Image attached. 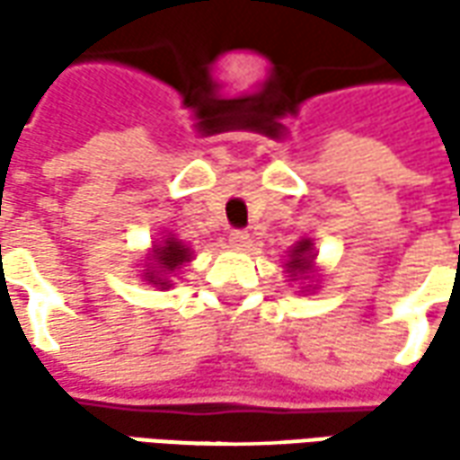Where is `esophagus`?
Masks as SVG:
<instances>
[{"mask_svg": "<svg viewBox=\"0 0 460 460\" xmlns=\"http://www.w3.org/2000/svg\"><path fill=\"white\" fill-rule=\"evenodd\" d=\"M248 243H251V233H248V230H233V233H230V245L245 248Z\"/></svg>", "mask_w": 460, "mask_h": 460, "instance_id": "34e87169", "label": "esophagus"}]
</instances>
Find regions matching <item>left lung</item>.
<instances>
[{
    "instance_id": "left-lung-1",
    "label": "left lung",
    "mask_w": 460,
    "mask_h": 460,
    "mask_svg": "<svg viewBox=\"0 0 460 460\" xmlns=\"http://www.w3.org/2000/svg\"><path fill=\"white\" fill-rule=\"evenodd\" d=\"M309 240H302L296 248L292 251V258H289V263H287V269L289 271H294V276L296 274H305L309 269Z\"/></svg>"
}]
</instances>
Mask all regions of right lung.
<instances>
[{
  "mask_svg": "<svg viewBox=\"0 0 460 460\" xmlns=\"http://www.w3.org/2000/svg\"><path fill=\"white\" fill-rule=\"evenodd\" d=\"M184 261H189V248H184L176 238H166L164 240V245H155V269H161V271H173V269H179ZM148 281H155V284L166 287V281L161 279V274H155V271L148 274Z\"/></svg>",
  "mask_w": 460,
  "mask_h": 460,
  "instance_id": "right-lung-1",
  "label": "right lung"
}]
</instances>
